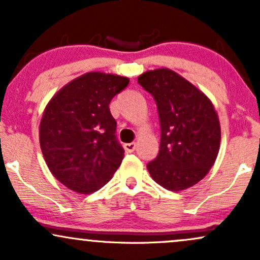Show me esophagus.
<instances>
[{
	"mask_svg": "<svg viewBox=\"0 0 260 260\" xmlns=\"http://www.w3.org/2000/svg\"><path fill=\"white\" fill-rule=\"evenodd\" d=\"M136 143H127V144H124V150H126L127 153H133V151L136 150Z\"/></svg>",
	"mask_w": 260,
	"mask_h": 260,
	"instance_id": "1",
	"label": "esophagus"
}]
</instances>
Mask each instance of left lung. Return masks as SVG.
I'll use <instances>...</instances> for the list:
<instances>
[{"label":"left lung","instance_id":"1","mask_svg":"<svg viewBox=\"0 0 260 260\" xmlns=\"http://www.w3.org/2000/svg\"><path fill=\"white\" fill-rule=\"evenodd\" d=\"M138 83L153 95L159 113V154L147 168L169 190L187 189L205 177L215 162L221 129L204 92L169 68L148 71Z\"/></svg>","mask_w":260,"mask_h":260}]
</instances>
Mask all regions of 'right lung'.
I'll return each instance as SVG.
<instances>
[{"label": "right lung", "mask_w": 260, "mask_h": 260, "mask_svg": "<svg viewBox=\"0 0 260 260\" xmlns=\"http://www.w3.org/2000/svg\"><path fill=\"white\" fill-rule=\"evenodd\" d=\"M128 83L116 74L85 73L59 89L45 107L39 129L44 159L74 192L100 189L120 168L124 150L109 105Z\"/></svg>", "instance_id": "obj_1"}]
</instances>
